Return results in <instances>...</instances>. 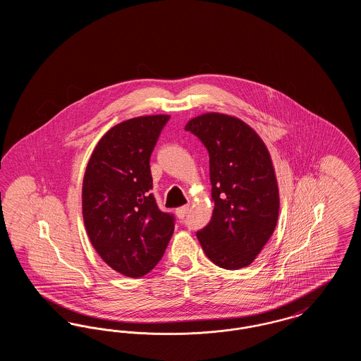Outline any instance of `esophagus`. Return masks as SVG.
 Here are the masks:
<instances>
[{
    "instance_id": "obj_1",
    "label": "esophagus",
    "mask_w": 361,
    "mask_h": 361,
    "mask_svg": "<svg viewBox=\"0 0 361 361\" xmlns=\"http://www.w3.org/2000/svg\"><path fill=\"white\" fill-rule=\"evenodd\" d=\"M188 211L189 206L180 207V208H177V209H176V215H177L178 218H181V219H183V218L188 214Z\"/></svg>"
}]
</instances>
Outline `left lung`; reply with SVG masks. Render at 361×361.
<instances>
[{"label": "left lung", "instance_id": "1", "mask_svg": "<svg viewBox=\"0 0 361 361\" xmlns=\"http://www.w3.org/2000/svg\"><path fill=\"white\" fill-rule=\"evenodd\" d=\"M185 130L209 154L214 211L197 240L218 267L245 268L277 224L280 199L271 154L257 133L235 116L207 112L190 119Z\"/></svg>", "mask_w": 361, "mask_h": 361}]
</instances>
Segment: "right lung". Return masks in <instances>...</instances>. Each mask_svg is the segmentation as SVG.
Wrapping results in <instances>:
<instances>
[{
	"instance_id": "obj_1",
	"label": "right lung",
	"mask_w": 361,
	"mask_h": 361,
	"mask_svg": "<svg viewBox=\"0 0 361 361\" xmlns=\"http://www.w3.org/2000/svg\"><path fill=\"white\" fill-rule=\"evenodd\" d=\"M171 119L137 116L108 130L96 145L82 183L87 237L104 262L127 277L149 274L173 231L172 215L155 203L150 155Z\"/></svg>"
}]
</instances>
